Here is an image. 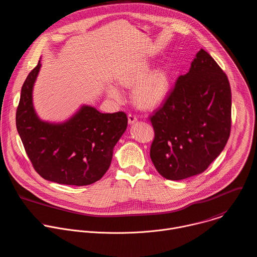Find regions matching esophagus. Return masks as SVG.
Masks as SVG:
<instances>
[{
	"instance_id": "34e87169",
	"label": "esophagus",
	"mask_w": 257,
	"mask_h": 257,
	"mask_svg": "<svg viewBox=\"0 0 257 257\" xmlns=\"http://www.w3.org/2000/svg\"><path fill=\"white\" fill-rule=\"evenodd\" d=\"M137 117L135 116V115H133V114H129L128 115V123L129 124H133V123H135L136 121H137Z\"/></svg>"
}]
</instances>
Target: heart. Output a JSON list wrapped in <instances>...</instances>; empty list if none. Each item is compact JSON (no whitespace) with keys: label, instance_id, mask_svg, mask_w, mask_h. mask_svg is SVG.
I'll use <instances>...</instances> for the list:
<instances>
[{"label":"heart","instance_id":"heart-1","mask_svg":"<svg viewBox=\"0 0 257 257\" xmlns=\"http://www.w3.org/2000/svg\"><path fill=\"white\" fill-rule=\"evenodd\" d=\"M148 63H141L122 73L119 82L126 88H132L135 104L143 109H154L160 106L169 92V77L165 69L158 68L150 72ZM107 93L110 98L120 101L123 96L115 85H109Z\"/></svg>","mask_w":257,"mask_h":257}]
</instances>
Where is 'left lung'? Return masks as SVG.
Segmentation results:
<instances>
[{
	"instance_id": "left-lung-1",
	"label": "left lung",
	"mask_w": 257,
	"mask_h": 257,
	"mask_svg": "<svg viewBox=\"0 0 257 257\" xmlns=\"http://www.w3.org/2000/svg\"><path fill=\"white\" fill-rule=\"evenodd\" d=\"M231 97L226 73L201 49L150 117V158L163 178L181 181L202 174L219 156L230 136Z\"/></svg>"
}]
</instances>
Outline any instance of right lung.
Returning <instances> with one entry per match:
<instances>
[{
	"mask_svg": "<svg viewBox=\"0 0 257 257\" xmlns=\"http://www.w3.org/2000/svg\"><path fill=\"white\" fill-rule=\"evenodd\" d=\"M40 67L39 61L24 81L16 112L26 153L44 180L77 187L94 184L110 167L113 149L127 128V115L105 114L83 105L63 123L42 121L32 102Z\"/></svg>",
	"mask_w": 257,
	"mask_h": 257,
	"instance_id": "1",
	"label": "right lung"
}]
</instances>
